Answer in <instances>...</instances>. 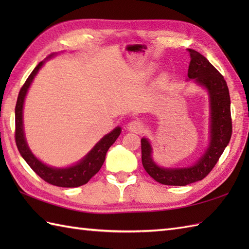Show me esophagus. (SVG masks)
<instances>
[{
	"label": "esophagus",
	"mask_w": 249,
	"mask_h": 249,
	"mask_svg": "<svg viewBox=\"0 0 249 249\" xmlns=\"http://www.w3.org/2000/svg\"><path fill=\"white\" fill-rule=\"evenodd\" d=\"M127 129L129 131H133V133H137V134H141L142 131L144 130V126L142 125V123L138 120H134L129 122L127 124Z\"/></svg>",
	"instance_id": "34e87169"
}]
</instances>
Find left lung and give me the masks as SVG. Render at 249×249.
<instances>
[{
  "label": "left lung",
  "instance_id": "obj_1",
  "mask_svg": "<svg viewBox=\"0 0 249 249\" xmlns=\"http://www.w3.org/2000/svg\"><path fill=\"white\" fill-rule=\"evenodd\" d=\"M190 55L188 78L206 89L210 98V144L204 154L187 168H162L152 158V146L146 138L141 139L142 165L156 182L171 186H185L201 181L212 171L232 135L229 89L223 75L205 56L193 49Z\"/></svg>",
  "mask_w": 249,
  "mask_h": 249
}]
</instances>
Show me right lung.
Here are the masks:
<instances>
[{
    "instance_id": "right-lung-1",
    "label": "right lung",
    "mask_w": 249,
    "mask_h": 249,
    "mask_svg": "<svg viewBox=\"0 0 249 249\" xmlns=\"http://www.w3.org/2000/svg\"><path fill=\"white\" fill-rule=\"evenodd\" d=\"M53 54H51V57ZM44 61L39 62L34 71L31 72L29 78L21 88L17 104L15 109V122H16V130H15V139L18 150L23 160L28 162V165L32 168L37 176H39L45 182L54 185L59 187H78L81 185L87 184L99 169L102 168L103 163L106 160V154L109 147L112 145L115 140L121 134V127H115L111 133L103 137L100 141H98L96 145L84 156L82 160L77 162L76 165L67 168H53L47 166L46 163L40 161L34 156L28 146L25 140L24 131H23V104L25 95L31 86L32 81L37 75V72L44 65Z\"/></svg>"
}]
</instances>
